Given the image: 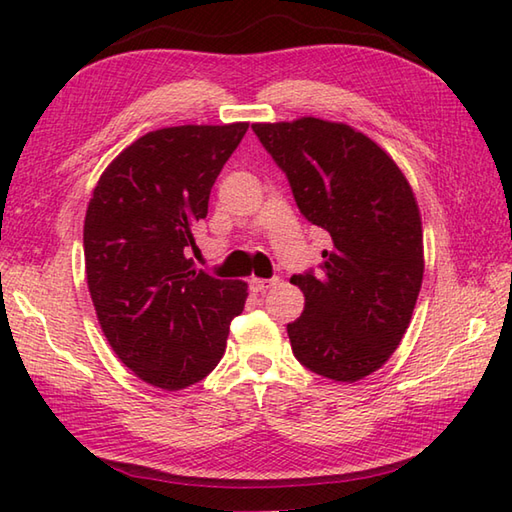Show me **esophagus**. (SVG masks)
Masks as SVG:
<instances>
[{"label": "esophagus", "mask_w": 512, "mask_h": 512, "mask_svg": "<svg viewBox=\"0 0 512 512\" xmlns=\"http://www.w3.org/2000/svg\"><path fill=\"white\" fill-rule=\"evenodd\" d=\"M277 284H279L277 277H273V279H257V277H253V279H250V290H253V292H266L270 288H275Z\"/></svg>", "instance_id": "obj_1"}]
</instances>
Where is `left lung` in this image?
Wrapping results in <instances>:
<instances>
[{"instance_id":"1","label":"left lung","mask_w":512,"mask_h":512,"mask_svg":"<svg viewBox=\"0 0 512 512\" xmlns=\"http://www.w3.org/2000/svg\"><path fill=\"white\" fill-rule=\"evenodd\" d=\"M301 215L332 237L321 273L292 275L306 308L288 323L310 372L354 383L387 363L422 286V222L407 178L372 138L345 123H255Z\"/></svg>"}]
</instances>
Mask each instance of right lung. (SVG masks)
<instances>
[{
    "label": "right lung",
    "mask_w": 512,
    "mask_h": 512,
    "mask_svg": "<svg viewBox=\"0 0 512 512\" xmlns=\"http://www.w3.org/2000/svg\"><path fill=\"white\" fill-rule=\"evenodd\" d=\"M248 123L140 136L103 171L83 226L85 275L105 339L145 383L178 391L209 376L246 284L193 268V228Z\"/></svg>",
    "instance_id": "right-lung-1"
}]
</instances>
